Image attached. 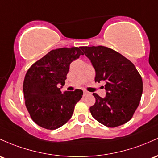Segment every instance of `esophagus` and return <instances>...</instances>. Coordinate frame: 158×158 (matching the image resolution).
<instances>
[{
	"label": "esophagus",
	"instance_id": "34e87169",
	"mask_svg": "<svg viewBox=\"0 0 158 158\" xmlns=\"http://www.w3.org/2000/svg\"><path fill=\"white\" fill-rule=\"evenodd\" d=\"M89 92H88V91H84V92H83V95H84V96H86V95H88V94H89Z\"/></svg>",
	"mask_w": 158,
	"mask_h": 158
}]
</instances>
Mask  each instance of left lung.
Masks as SVG:
<instances>
[{
  "label": "left lung",
  "mask_w": 158,
  "mask_h": 158,
  "mask_svg": "<svg viewBox=\"0 0 158 158\" xmlns=\"http://www.w3.org/2000/svg\"><path fill=\"white\" fill-rule=\"evenodd\" d=\"M80 48L95 69V82H106L104 98L93 94L96 102L90 107L91 115L109 127L127 123L137 109L143 94V80L136 67L120 53L106 46Z\"/></svg>",
  "instance_id": "obj_1"
}]
</instances>
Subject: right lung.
<instances>
[{
    "mask_svg": "<svg viewBox=\"0 0 158 158\" xmlns=\"http://www.w3.org/2000/svg\"><path fill=\"white\" fill-rule=\"evenodd\" d=\"M83 53L78 47L60 48L50 51L26 73L23 82L25 106L32 120L41 127L55 130L66 124L73 113L83 91H64L71 62Z\"/></svg>",
    "mask_w": 158,
    "mask_h": 158,
    "instance_id": "1",
    "label": "right lung"
}]
</instances>
